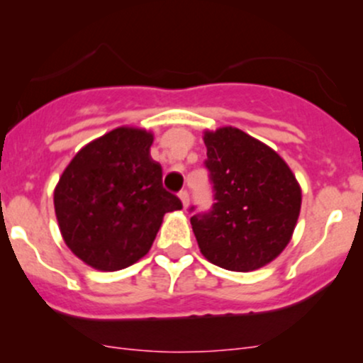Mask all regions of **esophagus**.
Instances as JSON below:
<instances>
[{
    "label": "esophagus",
    "instance_id": "1",
    "mask_svg": "<svg viewBox=\"0 0 363 363\" xmlns=\"http://www.w3.org/2000/svg\"><path fill=\"white\" fill-rule=\"evenodd\" d=\"M179 198H181V201H182V208H186L189 206V194H187V191H181V193H179Z\"/></svg>",
    "mask_w": 363,
    "mask_h": 363
}]
</instances>
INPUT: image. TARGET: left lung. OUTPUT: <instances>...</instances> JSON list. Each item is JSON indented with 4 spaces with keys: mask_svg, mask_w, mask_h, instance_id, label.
I'll return each mask as SVG.
<instances>
[{
    "mask_svg": "<svg viewBox=\"0 0 363 363\" xmlns=\"http://www.w3.org/2000/svg\"><path fill=\"white\" fill-rule=\"evenodd\" d=\"M203 140L215 203L208 213L191 216L201 254L232 272L262 268L290 242L301 186L274 150L240 129L205 131Z\"/></svg>",
    "mask_w": 363,
    "mask_h": 363,
    "instance_id": "obj_1",
    "label": "left lung"
}]
</instances>
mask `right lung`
Segmentation results:
<instances>
[{"label":"right lung","instance_id":"add662e5","mask_svg":"<svg viewBox=\"0 0 363 363\" xmlns=\"http://www.w3.org/2000/svg\"><path fill=\"white\" fill-rule=\"evenodd\" d=\"M152 133L116 128L85 145L60 177L54 210L66 245L101 272H118L145 256L164 215L181 210L162 186L150 157Z\"/></svg>","mask_w":363,"mask_h":363}]
</instances>
